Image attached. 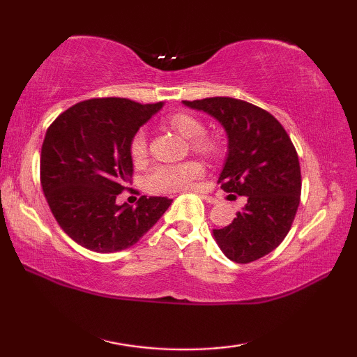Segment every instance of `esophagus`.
I'll use <instances>...</instances> for the list:
<instances>
[{
	"instance_id": "esophagus-1",
	"label": "esophagus",
	"mask_w": 357,
	"mask_h": 357,
	"mask_svg": "<svg viewBox=\"0 0 357 357\" xmlns=\"http://www.w3.org/2000/svg\"><path fill=\"white\" fill-rule=\"evenodd\" d=\"M192 190H193V192H198V193H203L202 190H198L197 187H193ZM203 198H204V202H208L209 204H215V203H217L215 198H214V197H211V195H203Z\"/></svg>"
}]
</instances>
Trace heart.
Listing matches in <instances>:
<instances>
[{
	"label": "heart",
	"mask_w": 357,
	"mask_h": 357,
	"mask_svg": "<svg viewBox=\"0 0 357 357\" xmlns=\"http://www.w3.org/2000/svg\"><path fill=\"white\" fill-rule=\"evenodd\" d=\"M168 124L179 135L187 140H192V148L204 155L219 154L220 144L211 137H204V126L198 118L189 113H174L168 118ZM146 135L140 130L132 137L130 140V155L135 162H142L146 157ZM203 174V167L195 160L181 162L173 165H160L155 167L149 173L146 179V185L154 193H167L178 192L189 187L192 181L200 178Z\"/></svg>",
	"instance_id": "b5f03b06"
}]
</instances>
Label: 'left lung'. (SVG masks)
<instances>
[{"label": "left lung", "instance_id": "left-lung-1", "mask_svg": "<svg viewBox=\"0 0 357 357\" xmlns=\"http://www.w3.org/2000/svg\"><path fill=\"white\" fill-rule=\"evenodd\" d=\"M206 112L228 135V155L219 176L222 189L247 197L234 220L214 238L234 263L255 261L279 247L301 202V167L291 138L269 112L233 98L183 100Z\"/></svg>", "mask_w": 357, "mask_h": 357}]
</instances>
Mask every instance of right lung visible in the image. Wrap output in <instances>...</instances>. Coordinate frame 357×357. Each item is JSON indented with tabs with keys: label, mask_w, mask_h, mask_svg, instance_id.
I'll list each match as a JSON object with an SVG mask.
<instances>
[{
	"label": "right lung",
	"mask_w": 357,
	"mask_h": 357,
	"mask_svg": "<svg viewBox=\"0 0 357 357\" xmlns=\"http://www.w3.org/2000/svg\"><path fill=\"white\" fill-rule=\"evenodd\" d=\"M162 108L123 98L88 99L53 121L42 143L40 184L58 225L99 253L129 249L164 215L170 198L116 204L132 178L130 140Z\"/></svg>",
	"instance_id": "obj_1"
}]
</instances>
